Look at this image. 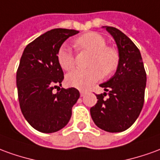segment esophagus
I'll return each mask as SVG.
<instances>
[{"label":"esophagus","mask_w":160,"mask_h":160,"mask_svg":"<svg viewBox=\"0 0 160 160\" xmlns=\"http://www.w3.org/2000/svg\"><path fill=\"white\" fill-rule=\"evenodd\" d=\"M85 95H86V92L80 91V96H81V97H84Z\"/></svg>","instance_id":"obj_1"}]
</instances>
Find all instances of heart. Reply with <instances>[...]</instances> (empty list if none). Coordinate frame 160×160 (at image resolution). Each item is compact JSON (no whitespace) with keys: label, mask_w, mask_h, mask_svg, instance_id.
<instances>
[{"label":"heart","mask_w":160,"mask_h":160,"mask_svg":"<svg viewBox=\"0 0 160 160\" xmlns=\"http://www.w3.org/2000/svg\"><path fill=\"white\" fill-rule=\"evenodd\" d=\"M76 48L92 53L88 70L75 69L68 73L67 83L72 88L87 90L92 84L99 81L102 74L110 76L117 70L119 54L117 49L107 47L106 39L98 33L89 32L78 37L74 41ZM58 63L63 70L68 71L75 65V59L67 45L61 46L57 53Z\"/></svg>","instance_id":"obj_1"}]
</instances>
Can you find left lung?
Here are the masks:
<instances>
[{
  "label": "left lung",
  "instance_id": "8db88e82",
  "mask_svg": "<svg viewBox=\"0 0 160 160\" xmlns=\"http://www.w3.org/2000/svg\"><path fill=\"white\" fill-rule=\"evenodd\" d=\"M114 39L119 54V67L111 79L99 86L107 92L96 94L98 101L91 107V117L100 129L119 132L128 129L142 110L146 73L138 48L120 30L102 27Z\"/></svg>",
  "mask_w": 160,
  "mask_h": 160
}]
</instances>
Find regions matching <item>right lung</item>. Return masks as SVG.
I'll return each instance as SVG.
<instances>
[{"instance_id": "1", "label": "right lung", "mask_w": 160, "mask_h": 160, "mask_svg": "<svg viewBox=\"0 0 160 160\" xmlns=\"http://www.w3.org/2000/svg\"><path fill=\"white\" fill-rule=\"evenodd\" d=\"M78 33L54 28L36 38L23 51L16 73L18 99L26 120L39 132L51 133L66 127L72 106L80 98L76 88H60L64 73L57 60L63 42Z\"/></svg>"}]
</instances>
